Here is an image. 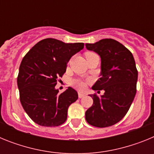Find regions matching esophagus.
<instances>
[{
    "instance_id": "34e87169",
    "label": "esophagus",
    "mask_w": 154,
    "mask_h": 154,
    "mask_svg": "<svg viewBox=\"0 0 154 154\" xmlns=\"http://www.w3.org/2000/svg\"><path fill=\"white\" fill-rule=\"evenodd\" d=\"M85 96V94L83 93V92H79V98H82Z\"/></svg>"
}]
</instances>
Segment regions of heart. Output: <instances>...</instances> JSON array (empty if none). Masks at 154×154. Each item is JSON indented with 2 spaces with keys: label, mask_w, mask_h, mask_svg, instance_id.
<instances>
[{
  "label": "heart",
  "mask_w": 154,
  "mask_h": 154,
  "mask_svg": "<svg viewBox=\"0 0 154 154\" xmlns=\"http://www.w3.org/2000/svg\"><path fill=\"white\" fill-rule=\"evenodd\" d=\"M94 55V53L92 52H86L85 53V56H89V55ZM72 84L75 86L79 89H84L85 88V83L84 82L81 81L79 79H75L72 81Z\"/></svg>",
  "instance_id": "1"
}]
</instances>
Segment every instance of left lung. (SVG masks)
Instances as JSON below:
<instances>
[{
    "instance_id": "left-lung-1",
    "label": "left lung",
    "mask_w": 154,
    "mask_h": 154,
    "mask_svg": "<svg viewBox=\"0 0 154 154\" xmlns=\"http://www.w3.org/2000/svg\"><path fill=\"white\" fill-rule=\"evenodd\" d=\"M101 58V78L92 87L104 90L100 97L89 95L93 104L85 112V119L96 127H108L125 116L137 92L138 72L132 53L123 45L111 38L102 39L94 44H85Z\"/></svg>"
}]
</instances>
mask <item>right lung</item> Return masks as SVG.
I'll return each mask as SVG.
<instances>
[{"instance_id":"add662e5","label":"right lung","mask_w":154,"mask_h":154,"mask_svg":"<svg viewBox=\"0 0 154 154\" xmlns=\"http://www.w3.org/2000/svg\"><path fill=\"white\" fill-rule=\"evenodd\" d=\"M84 48L83 43H65L54 38L38 42L23 58L17 87L20 101L37 124L58 126L67 119L69 106L78 99L72 87L58 93L55 85L66 71L70 58Z\"/></svg>"}]
</instances>
